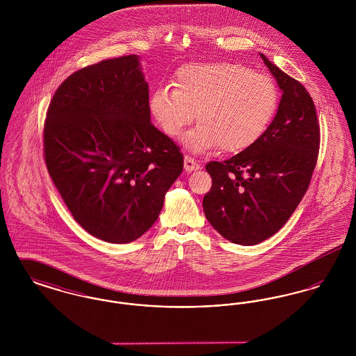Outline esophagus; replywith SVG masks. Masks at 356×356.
<instances>
[{
	"label": "esophagus",
	"instance_id": "obj_1",
	"mask_svg": "<svg viewBox=\"0 0 356 356\" xmlns=\"http://www.w3.org/2000/svg\"><path fill=\"white\" fill-rule=\"evenodd\" d=\"M184 170H186V172L200 170V164L196 160H193L192 157L186 156L184 157Z\"/></svg>",
	"mask_w": 356,
	"mask_h": 356
}]
</instances>
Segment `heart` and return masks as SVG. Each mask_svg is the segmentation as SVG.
I'll list each match as a JSON object with an SVG mask.
<instances>
[{"mask_svg": "<svg viewBox=\"0 0 356 356\" xmlns=\"http://www.w3.org/2000/svg\"><path fill=\"white\" fill-rule=\"evenodd\" d=\"M176 88H160L149 99V112L165 135L184 137L192 152L220 148L238 153L251 148L268 128L279 105L271 77L231 61L189 64L177 70Z\"/></svg>", "mask_w": 356, "mask_h": 356, "instance_id": "obj_1", "label": "heart"}]
</instances>
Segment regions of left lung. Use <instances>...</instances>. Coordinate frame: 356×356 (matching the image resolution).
<instances>
[{"label":"left lung","mask_w":356,"mask_h":356,"mask_svg":"<svg viewBox=\"0 0 356 356\" xmlns=\"http://www.w3.org/2000/svg\"><path fill=\"white\" fill-rule=\"evenodd\" d=\"M283 92L275 119L254 145L205 170V218L227 240L254 245L275 235L305 196L315 170L321 128L305 86L260 53Z\"/></svg>","instance_id":"8db88e82"}]
</instances>
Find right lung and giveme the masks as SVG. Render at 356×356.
<instances>
[{
  "instance_id": "add662e5",
  "label": "right lung",
  "mask_w": 356,
  "mask_h": 356,
  "mask_svg": "<svg viewBox=\"0 0 356 356\" xmlns=\"http://www.w3.org/2000/svg\"><path fill=\"white\" fill-rule=\"evenodd\" d=\"M44 156L74 220L115 244L152 227L184 167L180 148L151 122L149 88L136 54L85 67L57 88Z\"/></svg>"
}]
</instances>
